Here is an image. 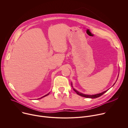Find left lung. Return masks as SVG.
<instances>
[{
    "mask_svg": "<svg viewBox=\"0 0 128 128\" xmlns=\"http://www.w3.org/2000/svg\"><path fill=\"white\" fill-rule=\"evenodd\" d=\"M72 85V84H71ZM74 90L75 91V92L77 94H78V95L80 96H82V97H86V98H98L99 97H100L101 96H102L103 94H104L105 92H106L107 90L106 91H104V92L101 93H100V94H96V95H85V94H82L81 93H80L78 92V91H77L76 89L74 88Z\"/></svg>",
    "mask_w": 128,
    "mask_h": 128,
    "instance_id": "left-lung-1",
    "label": "left lung"
}]
</instances>
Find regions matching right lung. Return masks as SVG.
Segmentation results:
<instances>
[{
	"label": "right lung",
	"instance_id": "add662e5",
	"mask_svg": "<svg viewBox=\"0 0 128 128\" xmlns=\"http://www.w3.org/2000/svg\"><path fill=\"white\" fill-rule=\"evenodd\" d=\"M49 94H50V93H48V94H46V95H44V96H43V97H41L40 99H41V98H43V97H46V96H48V95H49Z\"/></svg>",
	"mask_w": 128,
	"mask_h": 128
}]
</instances>
